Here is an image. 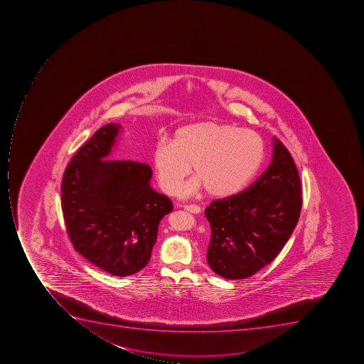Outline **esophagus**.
Segmentation results:
<instances>
[{
  "mask_svg": "<svg viewBox=\"0 0 364 364\" xmlns=\"http://www.w3.org/2000/svg\"><path fill=\"white\" fill-rule=\"evenodd\" d=\"M183 208L186 209V212L193 213V214L201 213V208L198 205H186Z\"/></svg>",
  "mask_w": 364,
  "mask_h": 364,
  "instance_id": "1",
  "label": "esophagus"
}]
</instances>
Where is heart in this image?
Returning a JSON list of instances; mask_svg holds the SVG:
<instances>
[{"mask_svg": "<svg viewBox=\"0 0 364 364\" xmlns=\"http://www.w3.org/2000/svg\"><path fill=\"white\" fill-rule=\"evenodd\" d=\"M265 144L252 129L230 124L200 122L181 127L173 142L161 140L152 156L158 183L167 195L180 190L193 167L197 176L182 195L205 188L214 197H228L242 189L261 167Z\"/></svg>", "mask_w": 364, "mask_h": 364, "instance_id": "1", "label": "heart"}]
</instances>
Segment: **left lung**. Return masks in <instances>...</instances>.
Wrapping results in <instances>:
<instances>
[{
    "mask_svg": "<svg viewBox=\"0 0 364 364\" xmlns=\"http://www.w3.org/2000/svg\"><path fill=\"white\" fill-rule=\"evenodd\" d=\"M301 178L290 152L273 138V157L255 183L210 203V269L230 280L248 278L271 263L295 229L301 209Z\"/></svg>",
    "mask_w": 364,
    "mask_h": 364,
    "instance_id": "1",
    "label": "left lung"
}]
</instances>
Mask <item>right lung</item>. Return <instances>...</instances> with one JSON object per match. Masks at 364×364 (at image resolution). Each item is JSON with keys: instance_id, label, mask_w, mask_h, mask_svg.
Segmentation results:
<instances>
[{"instance_id": "1", "label": "right lung", "mask_w": 364, "mask_h": 364, "mask_svg": "<svg viewBox=\"0 0 364 364\" xmlns=\"http://www.w3.org/2000/svg\"><path fill=\"white\" fill-rule=\"evenodd\" d=\"M119 124H107L80 146L61 184V207L75 250L116 277L146 267L158 225L172 201L152 189L149 165L108 159Z\"/></svg>"}]
</instances>
